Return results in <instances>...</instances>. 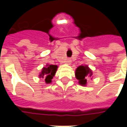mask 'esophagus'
<instances>
[{
	"label": "esophagus",
	"mask_w": 127,
	"mask_h": 127,
	"mask_svg": "<svg viewBox=\"0 0 127 127\" xmlns=\"http://www.w3.org/2000/svg\"><path fill=\"white\" fill-rule=\"evenodd\" d=\"M65 62L66 64H70V63H71V60L70 59H67L66 60Z\"/></svg>",
	"instance_id": "1"
}]
</instances>
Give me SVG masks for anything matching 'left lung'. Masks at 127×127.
<instances>
[{
  "label": "left lung",
  "instance_id": "8db88e82",
  "mask_svg": "<svg viewBox=\"0 0 127 127\" xmlns=\"http://www.w3.org/2000/svg\"><path fill=\"white\" fill-rule=\"evenodd\" d=\"M76 77L79 80L80 84L86 85L87 83V77L92 75V72L88 66H80L76 70Z\"/></svg>",
  "mask_w": 127,
  "mask_h": 127
}]
</instances>
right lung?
<instances>
[{
  "mask_svg": "<svg viewBox=\"0 0 127 127\" xmlns=\"http://www.w3.org/2000/svg\"><path fill=\"white\" fill-rule=\"evenodd\" d=\"M57 65H52V64L47 65L46 67H44L42 69L39 77L45 78L46 83H51L52 78H53L55 74L57 71Z\"/></svg>",
  "mask_w": 127,
  "mask_h": 127,
  "instance_id": "add662e5",
  "label": "right lung"
}]
</instances>
